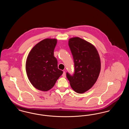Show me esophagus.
<instances>
[{
  "mask_svg": "<svg viewBox=\"0 0 129 129\" xmlns=\"http://www.w3.org/2000/svg\"><path fill=\"white\" fill-rule=\"evenodd\" d=\"M62 76L63 77H66V73H65V72H63V73L62 74Z\"/></svg>",
  "mask_w": 129,
  "mask_h": 129,
  "instance_id": "esophagus-1",
  "label": "esophagus"
}]
</instances>
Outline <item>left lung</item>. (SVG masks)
Masks as SVG:
<instances>
[{
    "mask_svg": "<svg viewBox=\"0 0 129 129\" xmlns=\"http://www.w3.org/2000/svg\"><path fill=\"white\" fill-rule=\"evenodd\" d=\"M69 46L74 63V73L66 75L74 91L83 93L92 87L101 71V59L98 51L91 43L79 37L69 39Z\"/></svg>",
    "mask_w": 129,
    "mask_h": 129,
    "instance_id": "left-lung-1",
    "label": "left lung"
}]
</instances>
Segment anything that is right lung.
Wrapping results in <instances>:
<instances>
[{
    "label": "right lung",
    "instance_id": "add662e5",
    "mask_svg": "<svg viewBox=\"0 0 129 129\" xmlns=\"http://www.w3.org/2000/svg\"><path fill=\"white\" fill-rule=\"evenodd\" d=\"M55 39H45L36 44L27 56L25 69L28 78L36 89L47 91L63 74L54 55Z\"/></svg>",
    "mask_w": 129,
    "mask_h": 129
}]
</instances>
